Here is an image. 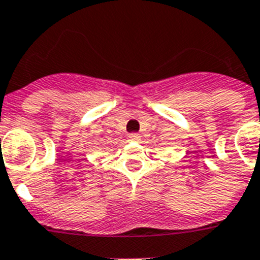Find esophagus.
I'll list each match as a JSON object with an SVG mask.
<instances>
[{
    "label": "esophagus",
    "instance_id": "34e87169",
    "mask_svg": "<svg viewBox=\"0 0 260 260\" xmlns=\"http://www.w3.org/2000/svg\"><path fill=\"white\" fill-rule=\"evenodd\" d=\"M128 138H130V141H133V142L141 141V135L137 134V133H132V134H128Z\"/></svg>",
    "mask_w": 260,
    "mask_h": 260
}]
</instances>
